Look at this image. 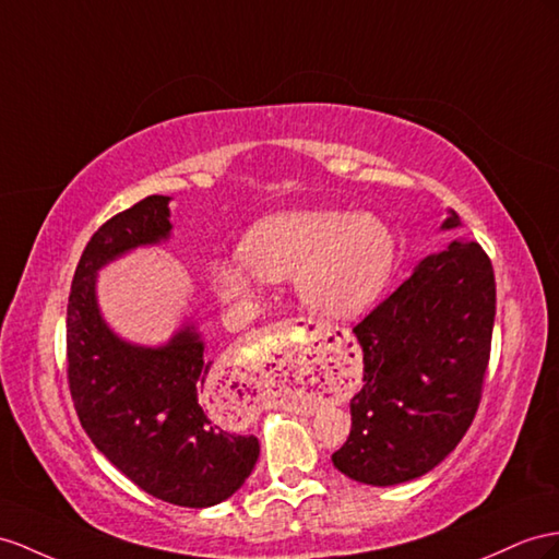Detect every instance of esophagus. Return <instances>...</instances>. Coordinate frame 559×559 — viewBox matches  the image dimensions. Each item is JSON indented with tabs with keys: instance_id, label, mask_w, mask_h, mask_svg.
<instances>
[{
	"instance_id": "34e87169",
	"label": "esophagus",
	"mask_w": 559,
	"mask_h": 559,
	"mask_svg": "<svg viewBox=\"0 0 559 559\" xmlns=\"http://www.w3.org/2000/svg\"><path fill=\"white\" fill-rule=\"evenodd\" d=\"M299 332L300 337L295 338L294 333ZM269 335L281 337L285 342H295V345H307L309 340H317L323 333V325L313 323L311 319H290V321H278L266 331Z\"/></svg>"
}]
</instances>
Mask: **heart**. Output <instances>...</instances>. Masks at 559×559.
Here are the masks:
<instances>
[{"mask_svg": "<svg viewBox=\"0 0 559 559\" xmlns=\"http://www.w3.org/2000/svg\"><path fill=\"white\" fill-rule=\"evenodd\" d=\"M394 236L376 217L342 210H285L242 236L240 254L210 264L212 290L236 311L252 307L266 281L295 274L302 302L328 319H356L388 288Z\"/></svg>", "mask_w": 559, "mask_h": 559, "instance_id": "heart-1", "label": "heart"}]
</instances>
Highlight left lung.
Segmentation results:
<instances>
[{
  "label": "left lung",
  "mask_w": 559,
  "mask_h": 559,
  "mask_svg": "<svg viewBox=\"0 0 559 559\" xmlns=\"http://www.w3.org/2000/svg\"><path fill=\"white\" fill-rule=\"evenodd\" d=\"M457 224L451 214L443 228ZM493 319L489 254L479 242L453 240L356 323L364 384L349 404V439L333 453L342 475L402 484L457 447L481 402Z\"/></svg>",
  "instance_id": "left-lung-1"
}]
</instances>
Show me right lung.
I'll list each match as a JSON object with an SVG mask.
<instances>
[{
	"label": "right lung",
	"mask_w": 559,
	"mask_h": 559,
	"mask_svg": "<svg viewBox=\"0 0 559 559\" xmlns=\"http://www.w3.org/2000/svg\"><path fill=\"white\" fill-rule=\"evenodd\" d=\"M169 198L148 195L110 217L84 248L68 297V388L94 447L139 489L181 508L234 496L260 457V441L212 416L203 342L183 328L163 349L132 347L96 307L98 266L169 234Z\"/></svg>",
	"instance_id": "add662e5"
}]
</instances>
